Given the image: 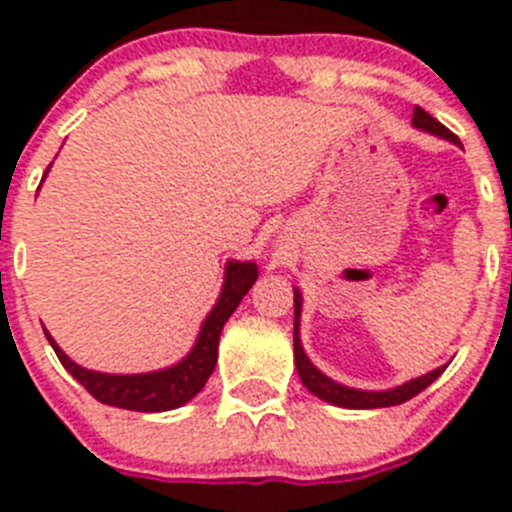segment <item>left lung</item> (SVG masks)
Segmentation results:
<instances>
[{"label": "left lung", "mask_w": 512, "mask_h": 512, "mask_svg": "<svg viewBox=\"0 0 512 512\" xmlns=\"http://www.w3.org/2000/svg\"><path fill=\"white\" fill-rule=\"evenodd\" d=\"M413 128L423 130V133L438 135V138L449 140L454 146H459V138L451 133L449 128H443L441 122L433 120L431 115L420 107L413 110ZM300 318H302V295L300 289L295 287V366L297 374H300L302 384H305L307 390L312 392L320 400L330 402V405H338V408L346 410H374V408H392V405H402V402H408L410 397L420 395V392L428 387L431 382H436L438 377L443 374V369L449 364L438 366L433 372L420 374V377L410 379V382H402L397 387H390V390H356V387H346V384L336 382V379H330L328 374H323L318 366L312 364L310 356L305 354V348H302V338H300Z\"/></svg>", "instance_id": "left-lung-1"}]
</instances>
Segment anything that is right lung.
<instances>
[{
	"instance_id": "add662e5",
	"label": "right lung",
	"mask_w": 512,
	"mask_h": 512,
	"mask_svg": "<svg viewBox=\"0 0 512 512\" xmlns=\"http://www.w3.org/2000/svg\"><path fill=\"white\" fill-rule=\"evenodd\" d=\"M48 169H45V174H48ZM256 277H259L256 261L230 259L225 264L223 289H220L212 310L207 312V318L202 320L197 341L189 348V354L182 361H176L166 369H156V372L107 374L84 369V366L66 356V351L53 341L48 330H45V338L56 351L58 361L66 366V372L99 402L112 405V408L135 410V413H166V410L187 405L205 387L207 377H210L217 364V343H220L223 325L228 323L235 307L241 305L243 297L248 295V289L253 287Z\"/></svg>"
}]
</instances>
